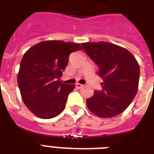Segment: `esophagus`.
<instances>
[{"instance_id": "esophagus-1", "label": "esophagus", "mask_w": 154, "mask_h": 154, "mask_svg": "<svg viewBox=\"0 0 154 154\" xmlns=\"http://www.w3.org/2000/svg\"><path fill=\"white\" fill-rule=\"evenodd\" d=\"M82 87H83V85L79 84V83H77V84H76V88H77V89H81Z\"/></svg>"}]
</instances>
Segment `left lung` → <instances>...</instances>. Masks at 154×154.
Instances as JSON below:
<instances>
[{
  "label": "left lung",
  "instance_id": "1",
  "mask_svg": "<svg viewBox=\"0 0 154 154\" xmlns=\"http://www.w3.org/2000/svg\"><path fill=\"white\" fill-rule=\"evenodd\" d=\"M82 45L98 66L102 78L101 89L86 99L87 106L101 117H112L122 113L136 96L140 68L127 49L108 42H87Z\"/></svg>",
  "mask_w": 154,
  "mask_h": 154
}]
</instances>
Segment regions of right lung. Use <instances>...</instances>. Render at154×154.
<instances>
[{
    "label": "right lung",
    "mask_w": 154,
    "mask_h": 154,
    "mask_svg": "<svg viewBox=\"0 0 154 154\" xmlns=\"http://www.w3.org/2000/svg\"><path fill=\"white\" fill-rule=\"evenodd\" d=\"M77 43L47 41L31 47L24 54L17 83L25 105L37 117H57L65 107L74 85L64 84L60 77L72 52L82 50Z\"/></svg>",
    "instance_id": "obj_1"
}]
</instances>
